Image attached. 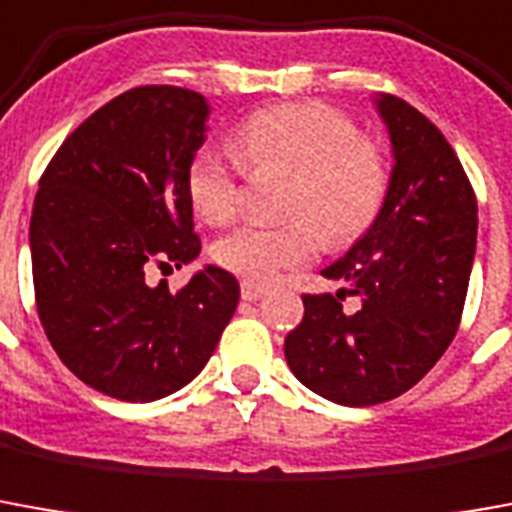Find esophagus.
<instances>
[{
  "label": "esophagus",
  "instance_id": "esophagus-1",
  "mask_svg": "<svg viewBox=\"0 0 512 512\" xmlns=\"http://www.w3.org/2000/svg\"><path fill=\"white\" fill-rule=\"evenodd\" d=\"M266 293V285H257V282H241V296H244L246 302H257L260 296Z\"/></svg>",
  "mask_w": 512,
  "mask_h": 512
}]
</instances>
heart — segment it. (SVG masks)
Segmentation results:
<instances>
[{"instance_id":"heart-1","label":"heart","mask_w":512,"mask_h":512,"mask_svg":"<svg viewBox=\"0 0 512 512\" xmlns=\"http://www.w3.org/2000/svg\"><path fill=\"white\" fill-rule=\"evenodd\" d=\"M235 149L249 169L296 174L288 216L299 221L246 224L213 246L216 263L246 280H274L285 268L310 263L321 244L318 232L327 241L355 238L385 199L388 169L380 146L357 138L355 124L332 107L260 110L238 127ZM188 196L199 219L213 227L227 224L241 207V166L219 146H202L188 166Z\"/></svg>"}]
</instances>
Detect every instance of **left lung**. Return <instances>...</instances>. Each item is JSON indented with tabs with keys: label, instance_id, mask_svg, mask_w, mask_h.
Listing matches in <instances>:
<instances>
[{
	"label": "left lung",
	"instance_id": "left-lung-1",
	"mask_svg": "<svg viewBox=\"0 0 512 512\" xmlns=\"http://www.w3.org/2000/svg\"><path fill=\"white\" fill-rule=\"evenodd\" d=\"M393 169L380 213L327 266L338 293H307L285 338L293 377L335 405L371 407L410 391L452 343L477 252V199L455 149L405 99L374 96ZM343 292L361 299L342 310Z\"/></svg>",
	"mask_w": 512,
	"mask_h": 512
}]
</instances>
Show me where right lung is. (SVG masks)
<instances>
[{"label": "right lung", "instance_id": "obj_1", "mask_svg": "<svg viewBox=\"0 0 512 512\" xmlns=\"http://www.w3.org/2000/svg\"><path fill=\"white\" fill-rule=\"evenodd\" d=\"M205 96L144 85L99 107L41 177L30 221L38 316L57 357L94 391L155 402L205 368L238 307L219 266L182 291L152 268L199 257L188 166L207 138Z\"/></svg>", "mask_w": 512, "mask_h": 512}]
</instances>
